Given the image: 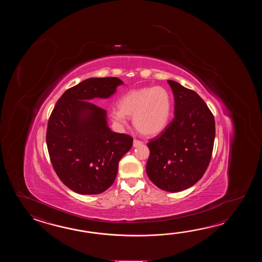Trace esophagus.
Returning <instances> with one entry per match:
<instances>
[{"label": "esophagus", "mask_w": 262, "mask_h": 262, "mask_svg": "<svg viewBox=\"0 0 262 262\" xmlns=\"http://www.w3.org/2000/svg\"><path fill=\"white\" fill-rule=\"evenodd\" d=\"M142 144H143V143H142V141L138 140V139H134L133 147H139V146Z\"/></svg>", "instance_id": "34e87169"}]
</instances>
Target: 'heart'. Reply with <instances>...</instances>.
<instances>
[{"instance_id": "obj_1", "label": "heart", "mask_w": 262, "mask_h": 262, "mask_svg": "<svg viewBox=\"0 0 262 262\" xmlns=\"http://www.w3.org/2000/svg\"><path fill=\"white\" fill-rule=\"evenodd\" d=\"M172 111V97L167 89L149 86L130 90L120 98L119 108H113L111 117L120 125L133 117L135 127L147 137L159 135L167 127Z\"/></svg>"}]
</instances>
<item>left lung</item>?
<instances>
[{
    "label": "left lung",
    "instance_id": "8db88e82",
    "mask_svg": "<svg viewBox=\"0 0 262 262\" xmlns=\"http://www.w3.org/2000/svg\"><path fill=\"white\" fill-rule=\"evenodd\" d=\"M174 95V118L147 144L146 172L160 189L180 192L196 184L206 171L215 138L214 118L200 95L167 80Z\"/></svg>",
    "mask_w": 262,
    "mask_h": 262
}]
</instances>
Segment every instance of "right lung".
<instances>
[{
  "instance_id": "1",
  "label": "right lung",
  "mask_w": 262,
  "mask_h": 262,
  "mask_svg": "<svg viewBox=\"0 0 262 262\" xmlns=\"http://www.w3.org/2000/svg\"><path fill=\"white\" fill-rule=\"evenodd\" d=\"M123 82L91 78L67 90L56 103L47 130L53 168L63 184L80 195H97L112 186L119 162L133 145L125 134L112 131L106 111L90 101L106 99Z\"/></svg>"
}]
</instances>
